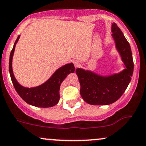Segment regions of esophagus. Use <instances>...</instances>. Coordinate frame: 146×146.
Listing matches in <instances>:
<instances>
[{
	"label": "esophagus",
	"instance_id": "esophagus-1",
	"mask_svg": "<svg viewBox=\"0 0 146 146\" xmlns=\"http://www.w3.org/2000/svg\"><path fill=\"white\" fill-rule=\"evenodd\" d=\"M74 66L76 68H78V67H80L81 66V62L78 60H76L74 62Z\"/></svg>",
	"mask_w": 146,
	"mask_h": 146
}]
</instances>
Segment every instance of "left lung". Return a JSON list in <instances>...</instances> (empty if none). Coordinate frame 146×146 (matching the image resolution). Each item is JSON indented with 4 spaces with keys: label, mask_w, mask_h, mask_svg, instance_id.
<instances>
[{
    "label": "left lung",
    "mask_w": 146,
    "mask_h": 146,
    "mask_svg": "<svg viewBox=\"0 0 146 146\" xmlns=\"http://www.w3.org/2000/svg\"><path fill=\"white\" fill-rule=\"evenodd\" d=\"M111 30L116 49L124 64V69L109 76H102L80 68L76 70L80 84L81 96L90 105H107L113 103L123 95L132 79L134 62L130 46L115 23L111 24Z\"/></svg>",
    "instance_id": "1"
}]
</instances>
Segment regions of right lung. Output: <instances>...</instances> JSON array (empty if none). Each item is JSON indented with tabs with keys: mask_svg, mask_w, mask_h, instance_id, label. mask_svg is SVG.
<instances>
[{
	"mask_svg": "<svg viewBox=\"0 0 146 146\" xmlns=\"http://www.w3.org/2000/svg\"><path fill=\"white\" fill-rule=\"evenodd\" d=\"M20 35H19L14 43L13 48L9 56V70L11 79L16 91L25 102L33 106L37 107H51L58 103L60 100V89L62 82L68 74L74 73L75 68L73 63L66 64L55 71L48 80L41 85L35 87H25L18 82L14 77L12 70V59L16 45L18 42Z\"/></svg>",
	"mask_w": 146,
	"mask_h": 146,
	"instance_id": "obj_1",
	"label": "right lung"
}]
</instances>
